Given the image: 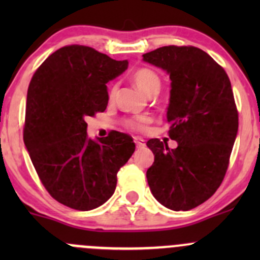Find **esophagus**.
<instances>
[{
	"mask_svg": "<svg viewBox=\"0 0 260 260\" xmlns=\"http://www.w3.org/2000/svg\"><path fill=\"white\" fill-rule=\"evenodd\" d=\"M135 142H136V146H137V148H145L146 147L145 141H143L142 138H135Z\"/></svg>",
	"mask_w": 260,
	"mask_h": 260,
	"instance_id": "1",
	"label": "esophagus"
}]
</instances>
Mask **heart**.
I'll return each instance as SVG.
<instances>
[{
    "instance_id": "obj_1",
    "label": "heart",
    "mask_w": 260,
    "mask_h": 260,
    "mask_svg": "<svg viewBox=\"0 0 260 260\" xmlns=\"http://www.w3.org/2000/svg\"><path fill=\"white\" fill-rule=\"evenodd\" d=\"M132 80L135 85L146 95L158 93L159 86H161V79L158 75L153 70L146 69V68L136 70L132 75ZM147 122H148L147 118H138V119L131 120L129 127L133 129H143Z\"/></svg>"
}]
</instances>
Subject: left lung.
<instances>
[{"mask_svg":"<svg viewBox=\"0 0 260 260\" xmlns=\"http://www.w3.org/2000/svg\"><path fill=\"white\" fill-rule=\"evenodd\" d=\"M143 61L171 79L166 141L147 142L154 162L147 170L152 195L165 208L187 211L210 199L222 182L238 135V111L229 77L214 59L193 46H164Z\"/></svg>","mask_w":260,"mask_h":260,"instance_id":"left-lung-1","label":"left lung"}]
</instances>
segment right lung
Returning <instances> with one entry per match:
<instances>
[{
    "label": "right lung",
    "mask_w": 260,
    "mask_h": 260,
    "mask_svg": "<svg viewBox=\"0 0 260 260\" xmlns=\"http://www.w3.org/2000/svg\"><path fill=\"white\" fill-rule=\"evenodd\" d=\"M127 68V60L70 45L52 52L30 81L23 142L43 185L62 205L80 211L103 205L135 152L125 133L86 135V118L107 108V83Z\"/></svg>",
    "instance_id": "add662e5"
}]
</instances>
